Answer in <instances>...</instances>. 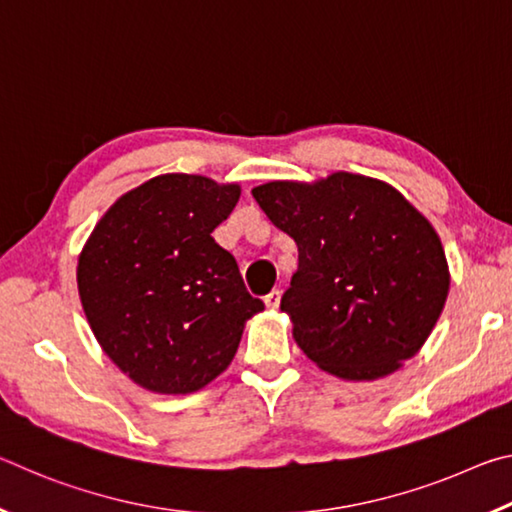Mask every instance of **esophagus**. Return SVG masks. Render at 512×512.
Segmentation results:
<instances>
[{"mask_svg": "<svg viewBox=\"0 0 512 512\" xmlns=\"http://www.w3.org/2000/svg\"><path fill=\"white\" fill-rule=\"evenodd\" d=\"M280 298H282V293L277 291V289H273L271 293H266V296H264V305L268 309H277V307H280Z\"/></svg>", "mask_w": 512, "mask_h": 512, "instance_id": "1", "label": "esophagus"}]
</instances>
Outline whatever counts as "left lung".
<instances>
[{"instance_id": "left-lung-1", "label": "left lung", "mask_w": 512, "mask_h": 512, "mask_svg": "<svg viewBox=\"0 0 512 512\" xmlns=\"http://www.w3.org/2000/svg\"><path fill=\"white\" fill-rule=\"evenodd\" d=\"M253 196L298 246L280 307L318 368L372 381L418 354L443 314L449 268L433 225L395 187L336 171L311 185L273 180Z\"/></svg>"}]
</instances>
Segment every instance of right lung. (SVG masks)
Instances as JSON below:
<instances>
[{"label": "right lung", "mask_w": 512, "mask_h": 512, "mask_svg": "<svg viewBox=\"0 0 512 512\" xmlns=\"http://www.w3.org/2000/svg\"><path fill=\"white\" fill-rule=\"evenodd\" d=\"M239 196L235 183L164 173L117 198L85 241L76 266L85 318L112 363L146 391H201L264 309L212 237Z\"/></svg>", "instance_id": "add662e5"}]
</instances>
